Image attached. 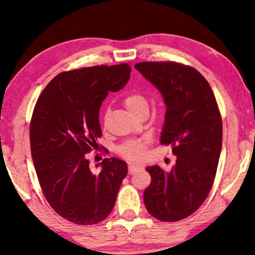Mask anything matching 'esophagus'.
<instances>
[{
  "instance_id": "1",
  "label": "esophagus",
  "mask_w": 255,
  "mask_h": 255,
  "mask_svg": "<svg viewBox=\"0 0 255 255\" xmlns=\"http://www.w3.org/2000/svg\"><path fill=\"white\" fill-rule=\"evenodd\" d=\"M138 169H139V166L136 165V164L129 163V165H128V172H129V174L135 173L136 171H138Z\"/></svg>"
}]
</instances>
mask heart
I'll return each instance as SVG.
<instances>
[{
	"instance_id": "1",
	"label": "heart",
	"mask_w": 255,
	"mask_h": 255,
	"mask_svg": "<svg viewBox=\"0 0 255 255\" xmlns=\"http://www.w3.org/2000/svg\"><path fill=\"white\" fill-rule=\"evenodd\" d=\"M124 105L126 107L129 114L133 116V117H136L140 112L148 111L147 99L141 93L136 91L129 93L125 98ZM120 152L128 159H138L143 156L145 153V145L140 143V141H130V143L125 144L122 149H120Z\"/></svg>"
}]
</instances>
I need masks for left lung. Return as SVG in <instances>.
<instances>
[{"label": "left lung", "mask_w": 255, "mask_h": 255, "mask_svg": "<svg viewBox=\"0 0 255 255\" xmlns=\"http://www.w3.org/2000/svg\"><path fill=\"white\" fill-rule=\"evenodd\" d=\"M136 70L161 92L166 107L161 144L172 146L175 165L146 167L148 213L162 222L183 219L199 208L213 187L222 150L223 123L215 96L195 68L173 62H145Z\"/></svg>", "instance_id": "obj_1"}]
</instances>
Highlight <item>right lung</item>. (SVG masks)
<instances>
[{
  "instance_id": "1",
  "label": "right lung",
  "mask_w": 255,
  "mask_h": 255,
  "mask_svg": "<svg viewBox=\"0 0 255 255\" xmlns=\"http://www.w3.org/2000/svg\"><path fill=\"white\" fill-rule=\"evenodd\" d=\"M128 64L60 73L40 94L30 124L34 170L48 204L77 225L102 222L116 204L127 163L105 158L94 173L85 154L99 147V111L109 92L130 77Z\"/></svg>"
}]
</instances>
